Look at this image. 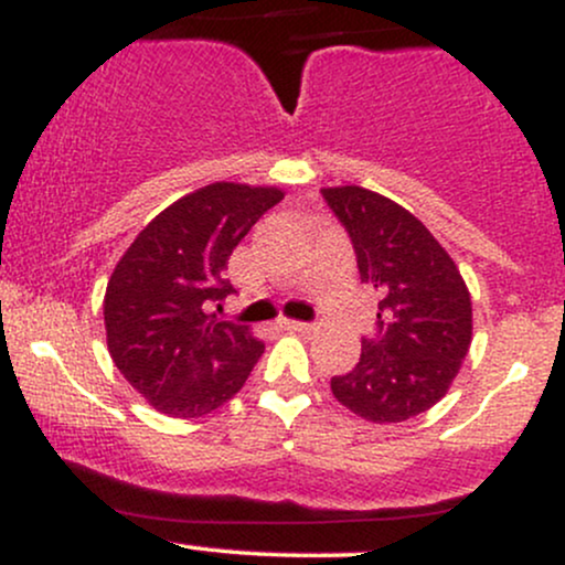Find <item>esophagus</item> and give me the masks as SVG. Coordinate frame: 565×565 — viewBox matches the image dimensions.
Wrapping results in <instances>:
<instances>
[{"label":"esophagus","instance_id":"34e87169","mask_svg":"<svg viewBox=\"0 0 565 565\" xmlns=\"http://www.w3.org/2000/svg\"><path fill=\"white\" fill-rule=\"evenodd\" d=\"M278 327L287 329V332H310L313 329V323H305V321H291V319H281L278 321Z\"/></svg>","mask_w":565,"mask_h":565}]
</instances>
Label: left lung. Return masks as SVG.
I'll use <instances>...</instances> for the list:
<instances>
[{
    "label": "left lung",
    "instance_id": "obj_1",
    "mask_svg": "<svg viewBox=\"0 0 565 565\" xmlns=\"http://www.w3.org/2000/svg\"><path fill=\"white\" fill-rule=\"evenodd\" d=\"M345 225L361 281L380 295L377 334L332 393L366 423H404L449 393L472 342L468 284L412 212L361 185L321 188Z\"/></svg>",
    "mask_w": 565,
    "mask_h": 565
}]
</instances>
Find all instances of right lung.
<instances>
[{"label": "right lung", "instance_id": "obj_1", "mask_svg": "<svg viewBox=\"0 0 565 565\" xmlns=\"http://www.w3.org/2000/svg\"><path fill=\"white\" fill-rule=\"evenodd\" d=\"M284 199L276 185L210 183L161 210L116 263L103 297L116 369L157 412L204 417L244 387L265 342L215 305L238 242Z\"/></svg>", "mask_w": 565, "mask_h": 565}]
</instances>
